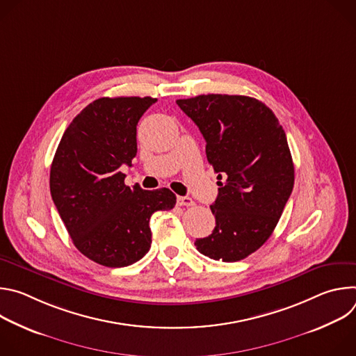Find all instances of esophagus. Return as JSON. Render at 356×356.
Listing matches in <instances>:
<instances>
[{
  "mask_svg": "<svg viewBox=\"0 0 356 356\" xmlns=\"http://www.w3.org/2000/svg\"><path fill=\"white\" fill-rule=\"evenodd\" d=\"M177 204H179V206H184V207H191V206H194V201H193L190 197L179 195V197H177Z\"/></svg>",
  "mask_w": 356,
  "mask_h": 356,
  "instance_id": "obj_1",
  "label": "esophagus"
}]
</instances>
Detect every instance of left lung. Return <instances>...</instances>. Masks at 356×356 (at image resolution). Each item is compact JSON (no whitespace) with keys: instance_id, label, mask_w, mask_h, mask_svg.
I'll return each mask as SVG.
<instances>
[{"instance_id":"8db88e82","label":"left lung","mask_w":356,"mask_h":356,"mask_svg":"<svg viewBox=\"0 0 356 356\" xmlns=\"http://www.w3.org/2000/svg\"><path fill=\"white\" fill-rule=\"evenodd\" d=\"M176 103L204 136L217 179L225 177L211 206L216 228L194 245L216 261L245 259L269 239L293 190L286 134L272 110L252 97L202 94Z\"/></svg>"}]
</instances>
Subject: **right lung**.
<instances>
[{
  "label": "right lung",
  "instance_id": "obj_1",
  "mask_svg": "<svg viewBox=\"0 0 356 356\" xmlns=\"http://www.w3.org/2000/svg\"><path fill=\"white\" fill-rule=\"evenodd\" d=\"M154 103L152 97L98 98L56 149L50 194L74 246L98 265L124 268L142 259L152 243V214L176 204L169 188L129 187L120 170L132 166L138 121Z\"/></svg>",
  "mask_w": 356,
  "mask_h": 356
}]
</instances>
